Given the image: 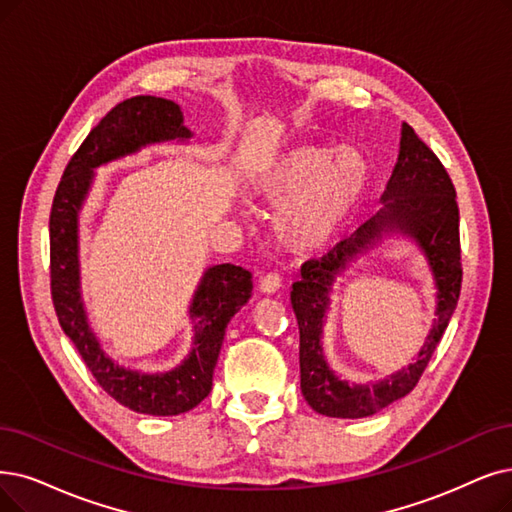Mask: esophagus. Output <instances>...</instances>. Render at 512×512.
Returning a JSON list of instances; mask_svg holds the SVG:
<instances>
[{
    "mask_svg": "<svg viewBox=\"0 0 512 512\" xmlns=\"http://www.w3.org/2000/svg\"><path fill=\"white\" fill-rule=\"evenodd\" d=\"M258 285H260V292L262 294H269V296L277 294L279 288H281V277L277 273H267V275L260 277Z\"/></svg>",
    "mask_w": 512,
    "mask_h": 512,
    "instance_id": "obj_1",
    "label": "esophagus"
}]
</instances>
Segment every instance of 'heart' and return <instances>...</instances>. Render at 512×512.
Returning a JSON list of instances; mask_svg holds the SVG:
<instances>
[{
  "label": "heart",
  "mask_w": 512,
  "mask_h": 512,
  "mask_svg": "<svg viewBox=\"0 0 512 512\" xmlns=\"http://www.w3.org/2000/svg\"><path fill=\"white\" fill-rule=\"evenodd\" d=\"M370 185V163L351 147L298 145L277 157L258 193L279 206L277 229L298 250L330 245L353 220Z\"/></svg>",
  "instance_id": "1"
}]
</instances>
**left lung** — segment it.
Instances as JSON below:
<instances>
[{
  "label": "left lung",
  "instance_id": "obj_1",
  "mask_svg": "<svg viewBox=\"0 0 512 512\" xmlns=\"http://www.w3.org/2000/svg\"><path fill=\"white\" fill-rule=\"evenodd\" d=\"M380 212L336 243L321 260H306L302 279L292 285V309L300 330V388L317 414L330 418H365L405 397L418 384L460 298V214L456 189L443 163L418 138L412 126H401L399 157L380 197ZM403 234L421 248L436 279L438 306L434 327L419 357L403 371L378 383L349 385L322 355V327L331 303L333 283L352 264L388 236Z\"/></svg>",
  "mask_w": 512,
  "mask_h": 512
}]
</instances>
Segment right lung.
<instances>
[{"mask_svg": "<svg viewBox=\"0 0 512 512\" xmlns=\"http://www.w3.org/2000/svg\"><path fill=\"white\" fill-rule=\"evenodd\" d=\"M174 100L134 96L119 102L81 142L60 178L50 212V279L56 317L96 382L128 410L149 416H178L212 391L224 330L252 296V273L235 264H214L201 275L189 306L193 346L168 372H140L119 365L92 332L79 277V212L94 185V172L159 142H189Z\"/></svg>", "mask_w": 512, "mask_h": 512, "instance_id": "add662e5", "label": "right lung"}]
</instances>
